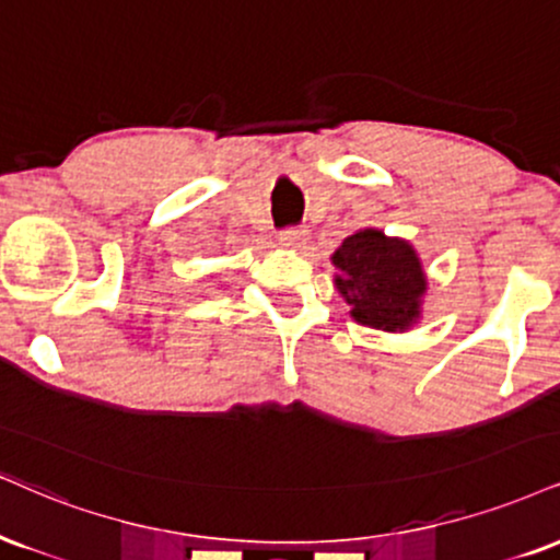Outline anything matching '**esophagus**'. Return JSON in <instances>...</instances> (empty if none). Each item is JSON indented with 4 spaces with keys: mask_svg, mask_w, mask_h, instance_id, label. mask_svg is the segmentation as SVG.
<instances>
[{
    "mask_svg": "<svg viewBox=\"0 0 560 560\" xmlns=\"http://www.w3.org/2000/svg\"><path fill=\"white\" fill-rule=\"evenodd\" d=\"M279 242L284 247H292V250H300V247H305V242H307V229H302V226L284 229V232L279 234Z\"/></svg>",
    "mask_w": 560,
    "mask_h": 560,
    "instance_id": "obj_1",
    "label": "esophagus"
}]
</instances>
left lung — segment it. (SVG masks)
<instances>
[{"label": "left lung", "instance_id": "8db88e82", "mask_svg": "<svg viewBox=\"0 0 560 560\" xmlns=\"http://www.w3.org/2000/svg\"><path fill=\"white\" fill-rule=\"evenodd\" d=\"M334 284L357 323L381 331H407L420 318L428 281L415 247L381 229H360L331 255Z\"/></svg>", "mask_w": 560, "mask_h": 560}]
</instances>
